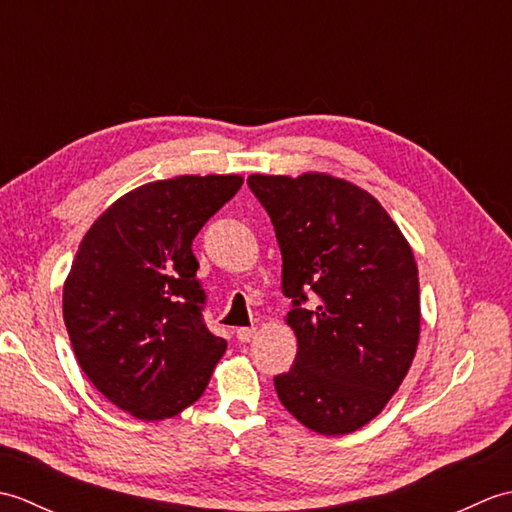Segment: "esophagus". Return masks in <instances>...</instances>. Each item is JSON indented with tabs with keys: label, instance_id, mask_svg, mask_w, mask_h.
<instances>
[{
	"label": "esophagus",
	"instance_id": "1",
	"mask_svg": "<svg viewBox=\"0 0 512 512\" xmlns=\"http://www.w3.org/2000/svg\"><path fill=\"white\" fill-rule=\"evenodd\" d=\"M255 334H257V328H239L237 330V339L242 341V343H248V341L255 339Z\"/></svg>",
	"mask_w": 512,
	"mask_h": 512
}]
</instances>
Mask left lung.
<instances>
[{
	"mask_svg": "<svg viewBox=\"0 0 512 512\" xmlns=\"http://www.w3.org/2000/svg\"><path fill=\"white\" fill-rule=\"evenodd\" d=\"M275 226L286 323L297 336L275 389L292 416L323 436L361 429L405 380L420 339L411 246L380 202L328 176H248Z\"/></svg>",
	"mask_w": 512,
	"mask_h": 512,
	"instance_id": "obj_1",
	"label": "left lung"
}]
</instances>
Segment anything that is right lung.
Segmentation results:
<instances>
[{"label":"right lung","mask_w":512,"mask_h":512,"mask_svg":"<svg viewBox=\"0 0 512 512\" xmlns=\"http://www.w3.org/2000/svg\"><path fill=\"white\" fill-rule=\"evenodd\" d=\"M242 176H178L118 198L81 239L63 286V321L81 369L138 420L198 400L226 341L202 321L191 244Z\"/></svg>","instance_id":"add662e5"}]
</instances>
